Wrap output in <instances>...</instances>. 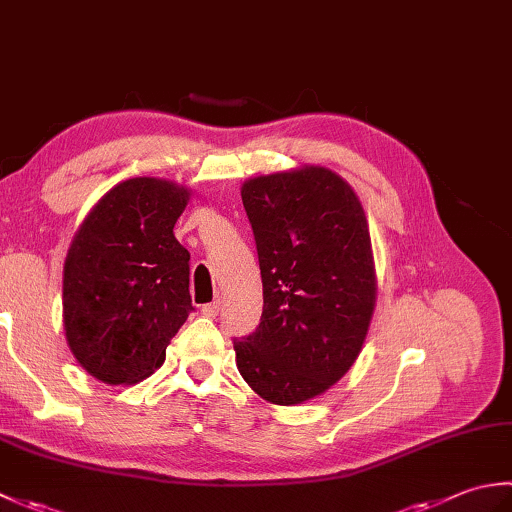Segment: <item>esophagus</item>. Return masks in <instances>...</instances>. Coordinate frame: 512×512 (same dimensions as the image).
Wrapping results in <instances>:
<instances>
[{"label": "esophagus", "mask_w": 512, "mask_h": 512, "mask_svg": "<svg viewBox=\"0 0 512 512\" xmlns=\"http://www.w3.org/2000/svg\"><path fill=\"white\" fill-rule=\"evenodd\" d=\"M204 317H217V314H220V301H213V303H206V306H202V310H200Z\"/></svg>", "instance_id": "1"}]
</instances>
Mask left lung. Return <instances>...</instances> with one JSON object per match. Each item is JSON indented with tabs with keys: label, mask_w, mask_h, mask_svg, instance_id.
Here are the masks:
<instances>
[{
	"label": "left lung",
	"mask_w": 512,
	"mask_h": 512,
	"mask_svg": "<svg viewBox=\"0 0 512 512\" xmlns=\"http://www.w3.org/2000/svg\"><path fill=\"white\" fill-rule=\"evenodd\" d=\"M242 202L264 286L257 330L235 339L246 383L273 405H301L347 374L376 303L372 239L361 200L325 167L250 178Z\"/></svg>",
	"instance_id": "1"
}]
</instances>
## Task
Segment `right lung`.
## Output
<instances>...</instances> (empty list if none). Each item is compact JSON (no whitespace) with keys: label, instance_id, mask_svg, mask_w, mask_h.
I'll use <instances>...</instances> for the list:
<instances>
[{"label":"right lung","instance_id":"add662e5","mask_svg":"<svg viewBox=\"0 0 512 512\" xmlns=\"http://www.w3.org/2000/svg\"><path fill=\"white\" fill-rule=\"evenodd\" d=\"M189 189L132 178L85 217L63 266V328L76 361L107 385H134L165 363L187 321L189 250L176 235Z\"/></svg>","mask_w":512,"mask_h":512}]
</instances>
